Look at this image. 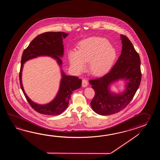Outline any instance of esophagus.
<instances>
[{
  "mask_svg": "<svg viewBox=\"0 0 160 160\" xmlns=\"http://www.w3.org/2000/svg\"><path fill=\"white\" fill-rule=\"evenodd\" d=\"M88 82L86 81V79H83L82 80V87L86 88V87L88 86Z\"/></svg>",
  "mask_w": 160,
  "mask_h": 160,
  "instance_id": "obj_1",
  "label": "esophagus"
}]
</instances>
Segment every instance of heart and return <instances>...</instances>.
Segmentation results:
<instances>
[{
    "instance_id": "1",
    "label": "heart",
    "mask_w": 160,
    "mask_h": 160,
    "mask_svg": "<svg viewBox=\"0 0 160 160\" xmlns=\"http://www.w3.org/2000/svg\"><path fill=\"white\" fill-rule=\"evenodd\" d=\"M70 64L75 72H81L88 62V68L92 74L100 75L112 68L117 58V51L103 38L92 37L84 39L78 44L77 51L68 53Z\"/></svg>"
}]
</instances>
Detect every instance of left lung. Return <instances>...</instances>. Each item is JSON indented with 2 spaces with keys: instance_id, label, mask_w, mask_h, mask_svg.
Returning <instances> with one entry per match:
<instances>
[{
  "instance_id": "left-lung-1",
  "label": "left lung",
  "mask_w": 160,
  "mask_h": 160,
  "mask_svg": "<svg viewBox=\"0 0 160 160\" xmlns=\"http://www.w3.org/2000/svg\"><path fill=\"white\" fill-rule=\"evenodd\" d=\"M122 51L110 71L102 77L90 80L95 96L90 105L93 111L102 116H108L121 111L133 99L141 80V61L138 54L126 36L121 35ZM119 80L125 81L123 92L116 93L111 85Z\"/></svg>"
}]
</instances>
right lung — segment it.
<instances>
[{"mask_svg":"<svg viewBox=\"0 0 160 160\" xmlns=\"http://www.w3.org/2000/svg\"><path fill=\"white\" fill-rule=\"evenodd\" d=\"M63 32H46L38 35L24 50L22 56L19 73L20 84L26 98L31 106L37 112L48 116H58L63 112L68 107L71 99L70 95L73 91L81 88L82 80L78 77L65 74L62 68V78L58 92L51 102L41 105L33 102L24 92L22 82L21 73L26 61L39 56H50L55 59L62 68V58L64 55L63 39L68 35Z\"/></svg>","mask_w":160,"mask_h":160,"instance_id":"right-lung-1","label":"right lung"}]
</instances>
